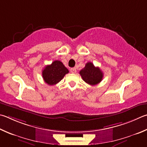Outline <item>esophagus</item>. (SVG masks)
Returning a JSON list of instances; mask_svg holds the SVG:
<instances>
[{
  "mask_svg": "<svg viewBox=\"0 0 147 147\" xmlns=\"http://www.w3.org/2000/svg\"><path fill=\"white\" fill-rule=\"evenodd\" d=\"M70 71L71 73H76V69L75 67H73V68H71L70 69Z\"/></svg>",
  "mask_w": 147,
  "mask_h": 147,
  "instance_id": "obj_1",
  "label": "esophagus"
}]
</instances>
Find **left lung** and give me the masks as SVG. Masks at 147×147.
<instances>
[{
    "label": "left lung",
    "instance_id": "left-lung-1",
    "mask_svg": "<svg viewBox=\"0 0 147 147\" xmlns=\"http://www.w3.org/2000/svg\"><path fill=\"white\" fill-rule=\"evenodd\" d=\"M82 79L90 85H95L102 80L103 72L98 67H95L92 62H88L85 67L80 71Z\"/></svg>",
    "mask_w": 147,
    "mask_h": 147
}]
</instances>
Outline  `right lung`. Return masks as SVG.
<instances>
[{
  "label": "right lung",
  "instance_id": "1",
  "mask_svg": "<svg viewBox=\"0 0 147 147\" xmlns=\"http://www.w3.org/2000/svg\"><path fill=\"white\" fill-rule=\"evenodd\" d=\"M69 73L62 62L55 60L51 65L46 66L42 71V77L44 82L49 85L58 84Z\"/></svg>",
  "mask_w": 147,
  "mask_h": 147
}]
</instances>
